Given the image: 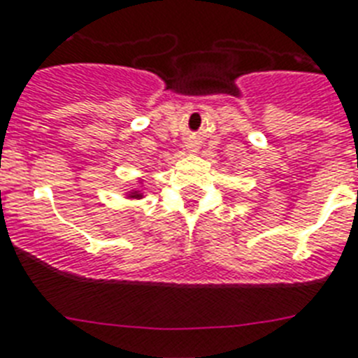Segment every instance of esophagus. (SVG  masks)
Segmentation results:
<instances>
[{
	"label": "esophagus",
	"mask_w": 358,
	"mask_h": 358,
	"mask_svg": "<svg viewBox=\"0 0 358 358\" xmlns=\"http://www.w3.org/2000/svg\"><path fill=\"white\" fill-rule=\"evenodd\" d=\"M187 151H188V153H196L197 145L192 144V142H188V144H187Z\"/></svg>",
	"instance_id": "34e87169"
}]
</instances>
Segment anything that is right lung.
I'll use <instances>...</instances> for the list:
<instances>
[{
  "instance_id": "add662e5",
  "label": "right lung",
  "mask_w": 358,
  "mask_h": 358,
  "mask_svg": "<svg viewBox=\"0 0 358 358\" xmlns=\"http://www.w3.org/2000/svg\"><path fill=\"white\" fill-rule=\"evenodd\" d=\"M142 182V181H140ZM125 196L129 197V199H142L144 197V192L138 190V188H134V190H129V192H125Z\"/></svg>"
}]
</instances>
